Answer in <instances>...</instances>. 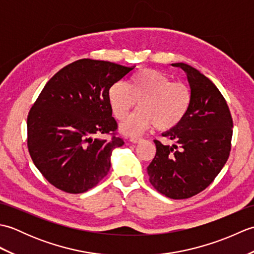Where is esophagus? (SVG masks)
<instances>
[{
  "label": "esophagus",
  "mask_w": 254,
  "mask_h": 254,
  "mask_svg": "<svg viewBox=\"0 0 254 254\" xmlns=\"http://www.w3.org/2000/svg\"><path fill=\"white\" fill-rule=\"evenodd\" d=\"M141 141H143V139L139 138V137H136V136H131V137H130V142H132V143H134V144L139 143Z\"/></svg>",
  "instance_id": "1"
}]
</instances>
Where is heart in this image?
Segmentation results:
<instances>
[{
    "mask_svg": "<svg viewBox=\"0 0 254 254\" xmlns=\"http://www.w3.org/2000/svg\"><path fill=\"white\" fill-rule=\"evenodd\" d=\"M138 101L134 115L121 130L137 135L148 128L164 132L176 127L185 119L191 104V93L185 84L174 83L166 74L152 68L137 72L127 85L118 82L109 90L113 115L123 121Z\"/></svg>",
    "mask_w": 254,
    "mask_h": 254,
    "instance_id": "heart-1",
    "label": "heart"
}]
</instances>
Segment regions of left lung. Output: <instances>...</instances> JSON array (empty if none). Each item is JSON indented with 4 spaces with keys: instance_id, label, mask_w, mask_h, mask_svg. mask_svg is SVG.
<instances>
[{
    "instance_id": "8db88e82",
    "label": "left lung",
    "mask_w": 254,
    "mask_h": 254,
    "mask_svg": "<svg viewBox=\"0 0 254 254\" xmlns=\"http://www.w3.org/2000/svg\"><path fill=\"white\" fill-rule=\"evenodd\" d=\"M187 74L191 104L180 124L155 139L156 155L147 167L149 182L174 199L189 198L205 190L223 169L231 149L233 118L218 88L196 68L174 63Z\"/></svg>"
}]
</instances>
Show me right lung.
<instances>
[{
  "instance_id": "right-lung-1",
  "label": "right lung",
  "mask_w": 254,
  "mask_h": 254,
  "mask_svg": "<svg viewBox=\"0 0 254 254\" xmlns=\"http://www.w3.org/2000/svg\"><path fill=\"white\" fill-rule=\"evenodd\" d=\"M133 69L82 59L60 69L41 90L27 117V147L53 187L83 193L108 175L113 149L124 144L109 90ZM102 133L112 138H100Z\"/></svg>"
}]
</instances>
